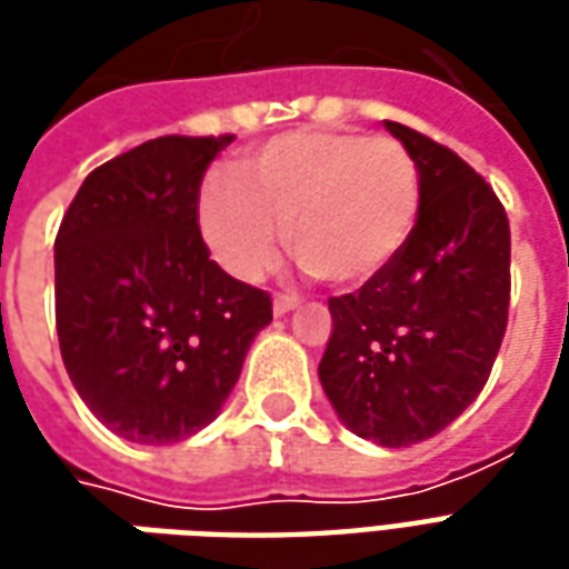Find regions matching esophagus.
<instances>
[{
  "label": "esophagus",
  "mask_w": 569,
  "mask_h": 569,
  "mask_svg": "<svg viewBox=\"0 0 569 569\" xmlns=\"http://www.w3.org/2000/svg\"><path fill=\"white\" fill-rule=\"evenodd\" d=\"M298 305H301V298L289 296V292H277V296H273V313H277V317H283V313H289V310H296Z\"/></svg>",
  "instance_id": "obj_1"
}]
</instances>
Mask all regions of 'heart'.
<instances>
[{
    "instance_id": "b5f03b06",
    "label": "heart",
    "mask_w": 569,
    "mask_h": 569,
    "mask_svg": "<svg viewBox=\"0 0 569 569\" xmlns=\"http://www.w3.org/2000/svg\"><path fill=\"white\" fill-rule=\"evenodd\" d=\"M418 210V163L399 140L296 130L249 158L240 182L212 176L198 219L212 256L240 280L273 268L289 231L310 277L357 286L399 256Z\"/></svg>"
}]
</instances>
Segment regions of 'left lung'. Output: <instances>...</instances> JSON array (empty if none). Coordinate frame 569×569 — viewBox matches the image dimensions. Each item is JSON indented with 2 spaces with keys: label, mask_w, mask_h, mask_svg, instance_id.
Wrapping results in <instances>:
<instances>
[{
  "label": "left lung",
  "mask_w": 569,
  "mask_h": 569,
  "mask_svg": "<svg viewBox=\"0 0 569 569\" xmlns=\"http://www.w3.org/2000/svg\"><path fill=\"white\" fill-rule=\"evenodd\" d=\"M383 124L418 163V222L383 271L329 298L320 381L357 436L406 448L460 418L488 383L509 322L512 237L500 198L457 151Z\"/></svg>",
  "instance_id": "left-lung-1"
}]
</instances>
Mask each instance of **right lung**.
I'll return each instance as SVG.
<instances>
[{
  "label": "right lung",
  "instance_id": "add662e5",
  "mask_svg": "<svg viewBox=\"0 0 569 569\" xmlns=\"http://www.w3.org/2000/svg\"><path fill=\"white\" fill-rule=\"evenodd\" d=\"M234 140L158 137L100 163L54 240V317L69 378L106 427L170 445L207 427L240 378L271 296L200 237V182Z\"/></svg>",
  "mask_w": 569,
  "mask_h": 569
}]
</instances>
